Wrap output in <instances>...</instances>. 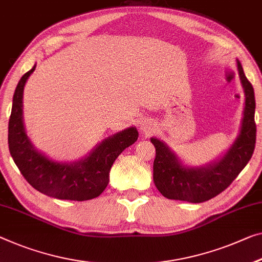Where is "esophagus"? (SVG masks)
I'll return each instance as SVG.
<instances>
[{
  "label": "esophagus",
  "mask_w": 262,
  "mask_h": 262,
  "mask_svg": "<svg viewBox=\"0 0 262 262\" xmlns=\"http://www.w3.org/2000/svg\"><path fill=\"white\" fill-rule=\"evenodd\" d=\"M143 130L146 132V134H148V132H150V127H147V126H144L143 127Z\"/></svg>",
  "instance_id": "obj_1"
}]
</instances>
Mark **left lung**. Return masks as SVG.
<instances>
[{
  "label": "left lung",
  "instance_id": "1",
  "mask_svg": "<svg viewBox=\"0 0 262 262\" xmlns=\"http://www.w3.org/2000/svg\"><path fill=\"white\" fill-rule=\"evenodd\" d=\"M238 70L246 95L243 125L236 142L218 163L203 168L185 167L179 164L166 145L151 138L156 147L154 182L167 199L203 203L214 198L226 190L252 158L256 139L254 89L245 76L240 62Z\"/></svg>",
  "mask_w": 262,
  "mask_h": 262
}]
</instances>
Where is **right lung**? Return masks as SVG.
Masks as SVG:
<instances>
[{"label":"right lung","mask_w":262,"mask_h":262,"mask_svg":"<svg viewBox=\"0 0 262 262\" xmlns=\"http://www.w3.org/2000/svg\"><path fill=\"white\" fill-rule=\"evenodd\" d=\"M35 68L22 76L14 94L8 125L10 155L27 182L43 194L75 201L94 199L105 190L112 164L126 147L136 142L138 131L130 127L105 139L88 158L78 163H57L38 154L28 139L22 122L24 84Z\"/></svg>","instance_id":"obj_1"}]
</instances>
